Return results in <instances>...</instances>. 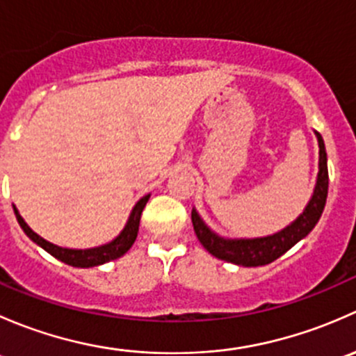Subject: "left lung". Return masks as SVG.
<instances>
[{
	"instance_id": "obj_1",
	"label": "left lung",
	"mask_w": 356,
	"mask_h": 356,
	"mask_svg": "<svg viewBox=\"0 0 356 356\" xmlns=\"http://www.w3.org/2000/svg\"><path fill=\"white\" fill-rule=\"evenodd\" d=\"M318 143V174L317 182H315L314 195L307 203L305 210L281 229L270 236L264 238H224L211 231L203 218L200 217L198 210L193 208L191 220L195 227L196 236L208 253L213 254L218 260L229 261V264L239 265V267H260L270 261L277 260L279 257L291 250L298 241L307 238L312 229L317 225L322 211H324L325 200H327L329 188V172H327V153H325V145L322 136L315 131Z\"/></svg>"
}]
</instances>
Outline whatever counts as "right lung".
Listing matches in <instances>:
<instances>
[{"label":"right lung","mask_w":356,"mask_h":356,"mask_svg":"<svg viewBox=\"0 0 356 356\" xmlns=\"http://www.w3.org/2000/svg\"><path fill=\"white\" fill-rule=\"evenodd\" d=\"M149 196L146 195L143 196L138 203L134 204L132 208L131 215L127 218V224L124 225V229L120 231V234L117 236L115 239H111L110 243L102 246H95V248H86V250H72V248H62L58 245H53V243L46 241L44 238H41L39 234H35L31 227L27 225V222L24 220L22 215L19 213L17 207L13 204V211H15V217L19 220L20 227L24 229V232L27 234L29 239L35 243L38 246H41L42 250L48 251L49 254H53L55 258H58L60 261L63 264L72 265V267H81V268H89V267H96V265H103L106 261L117 260V258L124 257L131 246L134 245L136 238H138V231H139V220H141V213L145 210L146 203H148Z\"/></svg>","instance_id":"add662e5"}]
</instances>
